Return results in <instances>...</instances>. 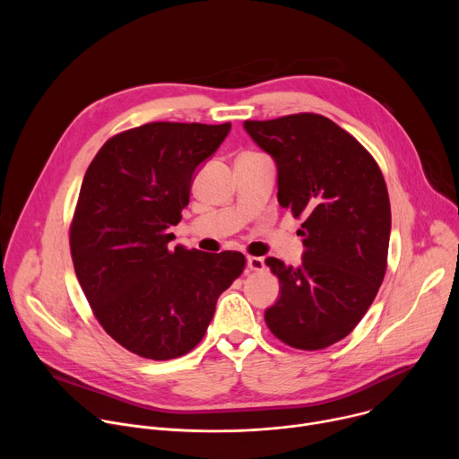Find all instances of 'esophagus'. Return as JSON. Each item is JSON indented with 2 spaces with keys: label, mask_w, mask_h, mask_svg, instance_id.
I'll return each mask as SVG.
<instances>
[{
  "label": "esophagus",
  "mask_w": 459,
  "mask_h": 459,
  "mask_svg": "<svg viewBox=\"0 0 459 459\" xmlns=\"http://www.w3.org/2000/svg\"><path fill=\"white\" fill-rule=\"evenodd\" d=\"M247 265H248L250 271L259 273V271L265 269V261L261 259V257H257V255H248V257H247Z\"/></svg>",
  "instance_id": "obj_1"
}]
</instances>
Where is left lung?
<instances>
[{"label": "left lung", "instance_id": "left-lung-1", "mask_svg": "<svg viewBox=\"0 0 459 459\" xmlns=\"http://www.w3.org/2000/svg\"><path fill=\"white\" fill-rule=\"evenodd\" d=\"M250 138L278 167V202L303 218V259L265 264L280 280L267 308L271 333L299 351L349 336L372 305L386 271L390 202L370 152L321 114L245 121Z\"/></svg>", "mask_w": 459, "mask_h": 459}]
</instances>
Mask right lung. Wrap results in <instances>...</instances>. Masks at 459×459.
I'll use <instances>...</instances> for the list:
<instances>
[{"label": "right lung", "mask_w": 459, "mask_h": 459, "mask_svg": "<svg viewBox=\"0 0 459 459\" xmlns=\"http://www.w3.org/2000/svg\"><path fill=\"white\" fill-rule=\"evenodd\" d=\"M230 123L154 121L112 136L91 161L71 223V254L103 331L147 359L198 345L216 301L247 261L170 247L195 167L216 152Z\"/></svg>", "instance_id": "obj_1"}]
</instances>
